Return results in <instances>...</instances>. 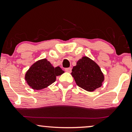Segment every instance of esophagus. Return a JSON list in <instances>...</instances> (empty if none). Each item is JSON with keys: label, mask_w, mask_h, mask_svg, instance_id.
I'll return each instance as SVG.
<instances>
[{"label": "esophagus", "mask_w": 132, "mask_h": 132, "mask_svg": "<svg viewBox=\"0 0 132 132\" xmlns=\"http://www.w3.org/2000/svg\"><path fill=\"white\" fill-rule=\"evenodd\" d=\"M72 69L71 68H65V71L68 72H71Z\"/></svg>", "instance_id": "1"}]
</instances>
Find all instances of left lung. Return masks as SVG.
Returning <instances> with one entry per match:
<instances>
[{
	"label": "left lung",
	"instance_id": "8db88e82",
	"mask_svg": "<svg viewBox=\"0 0 132 132\" xmlns=\"http://www.w3.org/2000/svg\"><path fill=\"white\" fill-rule=\"evenodd\" d=\"M72 76L77 85L88 91L100 88L104 76L99 66L87 56H83L72 69Z\"/></svg>",
	"mask_w": 132,
	"mask_h": 132
}]
</instances>
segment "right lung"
I'll return each mask as SVG.
<instances>
[{"label": "right lung", "instance_id": "right-lung-1", "mask_svg": "<svg viewBox=\"0 0 132 132\" xmlns=\"http://www.w3.org/2000/svg\"><path fill=\"white\" fill-rule=\"evenodd\" d=\"M64 71L59 66L54 68L46 59L36 61L28 70L26 80L34 89L46 88L56 80V77L60 76Z\"/></svg>", "mask_w": 132, "mask_h": 132}]
</instances>
